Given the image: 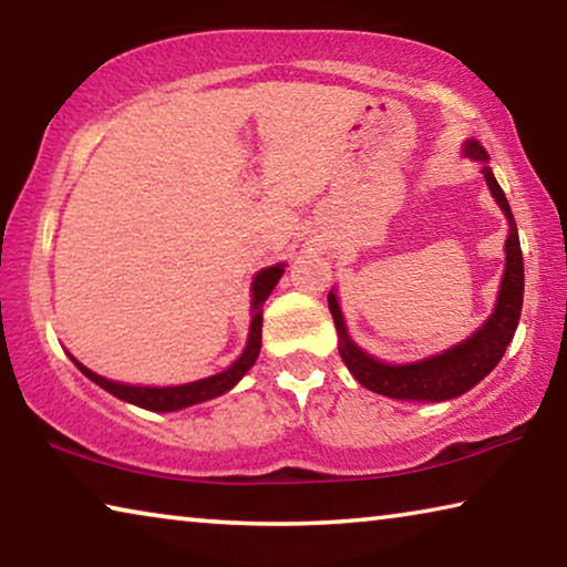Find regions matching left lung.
Instances as JSON below:
<instances>
[{"mask_svg": "<svg viewBox=\"0 0 567 567\" xmlns=\"http://www.w3.org/2000/svg\"><path fill=\"white\" fill-rule=\"evenodd\" d=\"M465 157H473L477 162H487V152L477 145L475 140L465 142ZM483 175L487 179L495 203L511 223V235L505 243V275L501 285V295H497L495 312L487 318V322L480 328L473 338L455 344L453 350H445L435 358L412 362V364H388L380 362L370 354H364L358 344L350 340L348 330H344V320L338 305V297L332 292L328 295V305L338 328L340 338V358L348 364L352 378L378 395H388L395 400H430L443 402L450 398H457L475 388L487 372H491L501 358L505 348L511 344L517 320H520L523 310V290H525V272H523V252L520 239H517V227L507 205L505 192L497 185L491 167H483Z\"/></svg>", "mask_w": 567, "mask_h": 567, "instance_id": "left-lung-1", "label": "left lung"}]
</instances>
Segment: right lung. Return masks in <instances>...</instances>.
Listing matches in <instances>:
<instances>
[{"label": "right lung", "instance_id": "add662e5", "mask_svg": "<svg viewBox=\"0 0 567 567\" xmlns=\"http://www.w3.org/2000/svg\"><path fill=\"white\" fill-rule=\"evenodd\" d=\"M285 272V265H275L267 267V270L257 272L255 282H252V324H249V340L245 352L239 354L235 364H229L225 372H217L213 378L189 382V385H177V388H134V385H120V382H112L107 378H100L97 372H92L74 360L76 368H80L84 375H87L92 382H97L100 388L112 392L114 398H120L124 402H132V405L145 408L152 412H172V410H182L187 405H195V402H205L213 400L217 395H223L229 388H235L239 378L252 368L257 354H260L262 348V305L267 300V295L272 292V287L277 285Z\"/></svg>", "mask_w": 567, "mask_h": 567}]
</instances>
